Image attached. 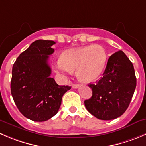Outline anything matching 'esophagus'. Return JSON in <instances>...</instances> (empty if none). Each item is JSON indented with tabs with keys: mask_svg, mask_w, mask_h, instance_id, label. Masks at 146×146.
<instances>
[{
	"mask_svg": "<svg viewBox=\"0 0 146 146\" xmlns=\"http://www.w3.org/2000/svg\"><path fill=\"white\" fill-rule=\"evenodd\" d=\"M72 87H73V88H78L79 87V84H73L72 85Z\"/></svg>",
	"mask_w": 146,
	"mask_h": 146,
	"instance_id": "34e87169",
	"label": "esophagus"
}]
</instances>
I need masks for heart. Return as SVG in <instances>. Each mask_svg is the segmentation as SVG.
<instances>
[{
	"label": "heart",
	"instance_id": "obj_1",
	"mask_svg": "<svg viewBox=\"0 0 146 146\" xmlns=\"http://www.w3.org/2000/svg\"><path fill=\"white\" fill-rule=\"evenodd\" d=\"M108 54L100 46H88L65 50L61 59L57 60L58 73L67 75L76 70L77 77L86 83L96 81L100 77L106 68Z\"/></svg>",
	"mask_w": 146,
	"mask_h": 146
}]
</instances>
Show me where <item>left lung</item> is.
I'll return each instance as SVG.
<instances>
[{
  "label": "left lung",
  "instance_id": "left-lung-1",
  "mask_svg": "<svg viewBox=\"0 0 146 146\" xmlns=\"http://www.w3.org/2000/svg\"><path fill=\"white\" fill-rule=\"evenodd\" d=\"M103 75L95 84L88 85L93 94L84 103L96 118L109 121L127 110L136 87V78L133 63L122 50L109 58Z\"/></svg>",
  "mask_w": 146,
  "mask_h": 146
}]
</instances>
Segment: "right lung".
<instances>
[{"label": "right lung", "mask_w": 146, "mask_h": 146, "mask_svg": "<svg viewBox=\"0 0 146 146\" xmlns=\"http://www.w3.org/2000/svg\"><path fill=\"white\" fill-rule=\"evenodd\" d=\"M53 40H38L21 53L13 66L11 90L20 112L28 119L43 122L58 111L63 96L71 87L58 86L50 77L48 60Z\"/></svg>", "instance_id": "1"}]
</instances>
